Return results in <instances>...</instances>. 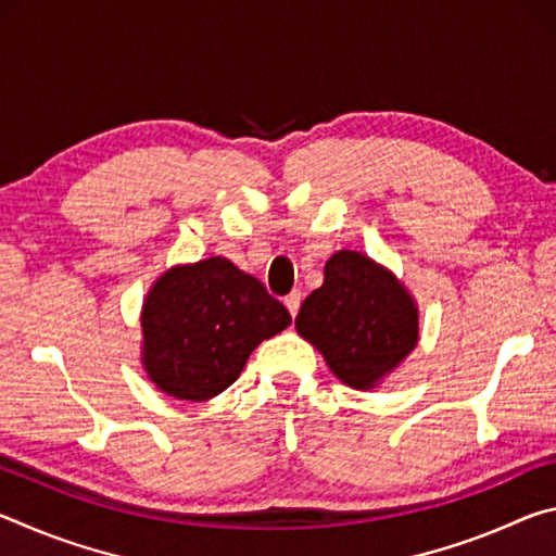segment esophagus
<instances>
[{
	"label": "esophagus",
	"instance_id": "1",
	"mask_svg": "<svg viewBox=\"0 0 556 556\" xmlns=\"http://www.w3.org/2000/svg\"><path fill=\"white\" fill-rule=\"evenodd\" d=\"M285 306H287V312L291 314V318L299 314V306H301V294H299V291H291V294L285 296Z\"/></svg>",
	"mask_w": 556,
	"mask_h": 556
}]
</instances>
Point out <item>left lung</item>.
Segmentation results:
<instances>
[{"label":"left lung","mask_w":556,"mask_h":556,"mask_svg":"<svg viewBox=\"0 0 556 556\" xmlns=\"http://www.w3.org/2000/svg\"><path fill=\"white\" fill-rule=\"evenodd\" d=\"M296 331L343 384L372 390L417 348L419 306L380 262L338 250L326 262L324 285L301 304Z\"/></svg>","instance_id":"obj_1"}]
</instances>
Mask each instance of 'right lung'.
I'll use <instances>...</instances> for the list:
<instances>
[{
  "label": "right lung",
  "mask_w": 556,
  "mask_h": 556,
  "mask_svg": "<svg viewBox=\"0 0 556 556\" xmlns=\"http://www.w3.org/2000/svg\"><path fill=\"white\" fill-rule=\"evenodd\" d=\"M142 368L174 400L205 402L240 378L250 353L291 316L225 257L174 265L142 304Z\"/></svg>",
  "instance_id": "obj_1"
}]
</instances>
